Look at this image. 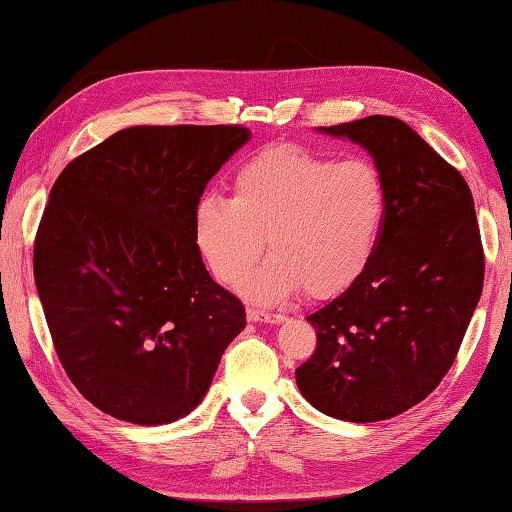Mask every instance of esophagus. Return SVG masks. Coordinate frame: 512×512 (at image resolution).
Returning a JSON list of instances; mask_svg holds the SVG:
<instances>
[{
  "mask_svg": "<svg viewBox=\"0 0 512 512\" xmlns=\"http://www.w3.org/2000/svg\"><path fill=\"white\" fill-rule=\"evenodd\" d=\"M248 320H250V323H271V325H275V323H282V320H287V318H284V314H268V311L250 307L248 309Z\"/></svg>",
  "mask_w": 512,
  "mask_h": 512,
  "instance_id": "34e87169",
  "label": "esophagus"
}]
</instances>
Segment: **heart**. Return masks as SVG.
I'll use <instances>...</instances> for the list:
<instances>
[{"mask_svg":"<svg viewBox=\"0 0 512 512\" xmlns=\"http://www.w3.org/2000/svg\"><path fill=\"white\" fill-rule=\"evenodd\" d=\"M386 207V183L370 160L268 146L239 164L230 201L205 194L196 203L194 241L216 280L239 284L266 237L273 255L244 284L250 298L277 302L300 289L334 298L375 259Z\"/></svg>","mask_w":512,"mask_h":512,"instance_id":"obj_1","label":"heart"}]
</instances>
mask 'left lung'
I'll return each instance as SVG.
<instances>
[{
    "instance_id": "obj_1",
    "label": "left lung",
    "mask_w": 512,
    "mask_h": 512,
    "mask_svg": "<svg viewBox=\"0 0 512 512\" xmlns=\"http://www.w3.org/2000/svg\"><path fill=\"white\" fill-rule=\"evenodd\" d=\"M366 149L388 207L361 280L307 320L316 350L296 370L305 400L348 422L395 418L452 368L483 289V246L465 178L397 117L318 128Z\"/></svg>"
}]
</instances>
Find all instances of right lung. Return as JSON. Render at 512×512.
<instances>
[{
    "label": "right lung",
    "instance_id": "add662e5",
    "mask_svg": "<svg viewBox=\"0 0 512 512\" xmlns=\"http://www.w3.org/2000/svg\"><path fill=\"white\" fill-rule=\"evenodd\" d=\"M248 140L244 126L124 128L51 187L33 246L38 296L67 377L112 418H185L246 327L198 253L194 207Z\"/></svg>",
    "mask_w": 512,
    "mask_h": 512
}]
</instances>
